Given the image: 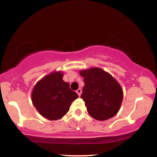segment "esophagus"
I'll list each match as a JSON object with an SVG mask.
<instances>
[{"label": "esophagus", "instance_id": "esophagus-1", "mask_svg": "<svg viewBox=\"0 0 157 157\" xmlns=\"http://www.w3.org/2000/svg\"><path fill=\"white\" fill-rule=\"evenodd\" d=\"M76 92H77V94H78V96L80 97L81 93H82V90H81V89H77V91H76Z\"/></svg>", "mask_w": 157, "mask_h": 157}]
</instances>
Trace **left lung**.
<instances>
[{"mask_svg": "<svg viewBox=\"0 0 157 157\" xmlns=\"http://www.w3.org/2000/svg\"><path fill=\"white\" fill-rule=\"evenodd\" d=\"M85 86L81 98L87 111L95 120H107L118 113L123 100V91L117 80L98 67L80 70Z\"/></svg>", "mask_w": 157, "mask_h": 157, "instance_id": "8db88e82", "label": "left lung"}]
</instances>
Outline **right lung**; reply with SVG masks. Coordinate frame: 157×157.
<instances>
[{
  "label": "right lung",
  "mask_w": 157,
  "mask_h": 157,
  "mask_svg": "<svg viewBox=\"0 0 157 157\" xmlns=\"http://www.w3.org/2000/svg\"><path fill=\"white\" fill-rule=\"evenodd\" d=\"M63 72L52 71L34 86L32 101L40 114L49 120H60L66 115L77 94L63 80Z\"/></svg>",
  "instance_id": "1"
}]
</instances>
